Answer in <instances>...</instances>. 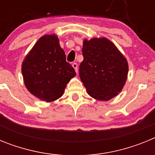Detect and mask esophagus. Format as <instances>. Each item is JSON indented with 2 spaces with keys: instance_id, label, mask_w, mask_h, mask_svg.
<instances>
[{
  "instance_id": "esophagus-1",
  "label": "esophagus",
  "mask_w": 155,
  "mask_h": 155,
  "mask_svg": "<svg viewBox=\"0 0 155 155\" xmlns=\"http://www.w3.org/2000/svg\"><path fill=\"white\" fill-rule=\"evenodd\" d=\"M72 66H73V68H74V70H75V71H76L77 73H78V64H77V63H73V64H72Z\"/></svg>"
}]
</instances>
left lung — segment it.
<instances>
[{
	"label": "left lung",
	"instance_id": "obj_1",
	"mask_svg": "<svg viewBox=\"0 0 155 155\" xmlns=\"http://www.w3.org/2000/svg\"><path fill=\"white\" fill-rule=\"evenodd\" d=\"M82 54L79 75L90 96L108 101L120 92L127 81L128 64L113 42L105 38L85 39Z\"/></svg>",
	"mask_w": 155,
	"mask_h": 155
}]
</instances>
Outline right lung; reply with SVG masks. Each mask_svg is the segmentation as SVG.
<instances>
[{
    "instance_id": "1",
    "label": "right lung",
    "mask_w": 155,
    "mask_h": 155,
    "mask_svg": "<svg viewBox=\"0 0 155 155\" xmlns=\"http://www.w3.org/2000/svg\"><path fill=\"white\" fill-rule=\"evenodd\" d=\"M21 71L27 89L46 102L62 96L67 84L76 75L55 35H44L37 41L25 58Z\"/></svg>"
}]
</instances>
